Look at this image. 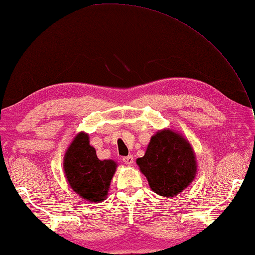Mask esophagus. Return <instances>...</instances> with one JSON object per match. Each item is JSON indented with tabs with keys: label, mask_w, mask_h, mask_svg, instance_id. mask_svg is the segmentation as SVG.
<instances>
[{
	"label": "esophagus",
	"mask_w": 255,
	"mask_h": 255,
	"mask_svg": "<svg viewBox=\"0 0 255 255\" xmlns=\"http://www.w3.org/2000/svg\"><path fill=\"white\" fill-rule=\"evenodd\" d=\"M123 162L125 164H128V166H131V164L133 163V157H132V155H128V157H124Z\"/></svg>",
	"instance_id": "esophagus-1"
}]
</instances>
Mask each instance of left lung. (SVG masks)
Segmentation results:
<instances>
[{"instance_id": "obj_1", "label": "left lung", "mask_w": 255, "mask_h": 255, "mask_svg": "<svg viewBox=\"0 0 255 255\" xmlns=\"http://www.w3.org/2000/svg\"><path fill=\"white\" fill-rule=\"evenodd\" d=\"M136 164L152 191L167 198L184 191L197 173L196 154L190 142L170 128H163L151 136L144 155L136 159Z\"/></svg>"}]
</instances>
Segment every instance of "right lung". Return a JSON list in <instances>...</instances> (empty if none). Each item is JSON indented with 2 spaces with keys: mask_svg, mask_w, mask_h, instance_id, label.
I'll return each mask as SVG.
<instances>
[{
  "mask_svg": "<svg viewBox=\"0 0 255 255\" xmlns=\"http://www.w3.org/2000/svg\"><path fill=\"white\" fill-rule=\"evenodd\" d=\"M118 164L114 160H100L89 144L87 133L79 132L64 157V171L70 188L93 204L101 203L109 194Z\"/></svg>",
  "mask_w": 255,
  "mask_h": 255,
  "instance_id": "1",
  "label": "right lung"
}]
</instances>
